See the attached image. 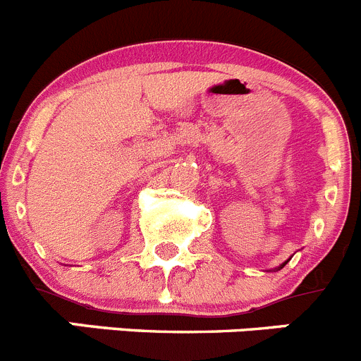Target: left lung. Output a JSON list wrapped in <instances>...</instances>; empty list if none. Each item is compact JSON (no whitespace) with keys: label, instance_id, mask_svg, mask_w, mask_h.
<instances>
[{"label":"left lung","instance_id":"8db88e82","mask_svg":"<svg viewBox=\"0 0 361 361\" xmlns=\"http://www.w3.org/2000/svg\"><path fill=\"white\" fill-rule=\"evenodd\" d=\"M286 264H287V260H286V262H283V264H281V266H280V269H281V267H283V266H286Z\"/></svg>","mask_w":361,"mask_h":361}]
</instances>
